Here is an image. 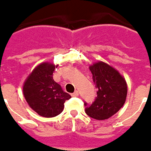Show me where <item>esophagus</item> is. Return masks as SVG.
I'll return each instance as SVG.
<instances>
[{
  "instance_id": "34e87169",
  "label": "esophagus",
  "mask_w": 151,
  "mask_h": 151,
  "mask_svg": "<svg viewBox=\"0 0 151 151\" xmlns=\"http://www.w3.org/2000/svg\"><path fill=\"white\" fill-rule=\"evenodd\" d=\"M72 96L73 97H78V92L75 91L73 93H72Z\"/></svg>"
}]
</instances>
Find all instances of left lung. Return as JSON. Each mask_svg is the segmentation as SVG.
I'll return each instance as SVG.
<instances>
[{"instance_id":"1","label":"left lung","mask_w":151,"mask_h":151,"mask_svg":"<svg viewBox=\"0 0 151 151\" xmlns=\"http://www.w3.org/2000/svg\"><path fill=\"white\" fill-rule=\"evenodd\" d=\"M97 91L95 101L85 104V112L89 117L104 120L115 114L124 104L127 97L125 78L114 67L98 61L89 66Z\"/></svg>"}]
</instances>
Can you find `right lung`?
Segmentation results:
<instances>
[{
  "label": "right lung",
  "instance_id": "add662e5",
  "mask_svg": "<svg viewBox=\"0 0 151 151\" xmlns=\"http://www.w3.org/2000/svg\"><path fill=\"white\" fill-rule=\"evenodd\" d=\"M54 70L53 63H42L32 71L23 83V95L27 103L37 114L45 118L60 114L65 101L71 98L54 81Z\"/></svg>",
  "mask_w": 151,
  "mask_h": 151
}]
</instances>
